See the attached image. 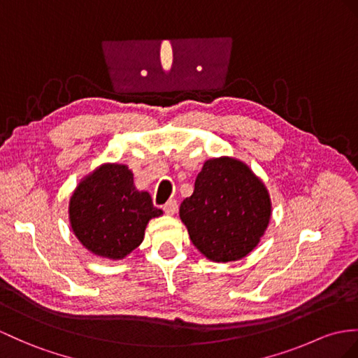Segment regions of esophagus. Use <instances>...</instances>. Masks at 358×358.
Returning <instances> with one entry per match:
<instances>
[{
  "label": "esophagus",
  "instance_id": "34e87169",
  "mask_svg": "<svg viewBox=\"0 0 358 358\" xmlns=\"http://www.w3.org/2000/svg\"><path fill=\"white\" fill-rule=\"evenodd\" d=\"M164 211H165V214H169V215L176 214V211H178V202H176V200H174V199L169 200V202L164 205Z\"/></svg>",
  "mask_w": 358,
  "mask_h": 358
}]
</instances>
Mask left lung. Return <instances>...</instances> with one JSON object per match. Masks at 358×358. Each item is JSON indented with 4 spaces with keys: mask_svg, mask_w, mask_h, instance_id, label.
<instances>
[{
    "mask_svg": "<svg viewBox=\"0 0 358 358\" xmlns=\"http://www.w3.org/2000/svg\"><path fill=\"white\" fill-rule=\"evenodd\" d=\"M179 217L200 254L214 263H231L258 246L272 217V200L246 162L220 156L203 162Z\"/></svg>",
    "mask_w": 358,
    "mask_h": 358,
    "instance_id": "8db88e82",
    "label": "left lung"
}]
</instances>
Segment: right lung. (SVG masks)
Returning <instances> with one entry per match:
<instances>
[{
	"label": "right lung",
	"mask_w": 358,
	"mask_h": 358,
	"mask_svg": "<svg viewBox=\"0 0 358 358\" xmlns=\"http://www.w3.org/2000/svg\"><path fill=\"white\" fill-rule=\"evenodd\" d=\"M164 213L147 191L136 189L126 164L104 162L80 179L69 197L68 219L91 254L124 259L144 240L147 224Z\"/></svg>",
	"instance_id": "obj_1"
}]
</instances>
